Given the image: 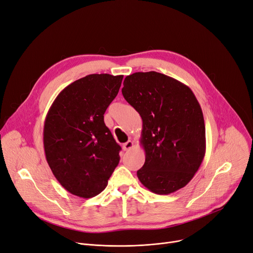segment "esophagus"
Listing matches in <instances>:
<instances>
[{"label": "esophagus", "mask_w": 253, "mask_h": 253, "mask_svg": "<svg viewBox=\"0 0 253 253\" xmlns=\"http://www.w3.org/2000/svg\"><path fill=\"white\" fill-rule=\"evenodd\" d=\"M133 145H134V142L132 141V140H128L127 142H125L124 144H123V150L124 151H129V150H131L132 148H133Z\"/></svg>", "instance_id": "1"}]
</instances>
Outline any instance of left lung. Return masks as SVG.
I'll list each match as a JSON object with an SVG mask.
<instances>
[{
    "label": "left lung",
    "instance_id": "left-lung-1",
    "mask_svg": "<svg viewBox=\"0 0 253 253\" xmlns=\"http://www.w3.org/2000/svg\"><path fill=\"white\" fill-rule=\"evenodd\" d=\"M123 85L124 98L142 119L145 161L137 177L155 194L174 193L191 181L205 156L201 106L187 85L157 72L134 73Z\"/></svg>",
    "mask_w": 253,
    "mask_h": 253
}]
</instances>
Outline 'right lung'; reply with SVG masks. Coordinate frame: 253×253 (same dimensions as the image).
Segmentation results:
<instances>
[{
    "label": "right lung",
    "mask_w": 253,
    "mask_h": 253,
    "mask_svg": "<svg viewBox=\"0 0 253 253\" xmlns=\"http://www.w3.org/2000/svg\"><path fill=\"white\" fill-rule=\"evenodd\" d=\"M123 76L93 74L66 86L48 111L43 142L46 160L62 187L80 198L100 194L120 161L121 147L103 115Z\"/></svg>",
    "instance_id": "right-lung-1"
}]
</instances>
